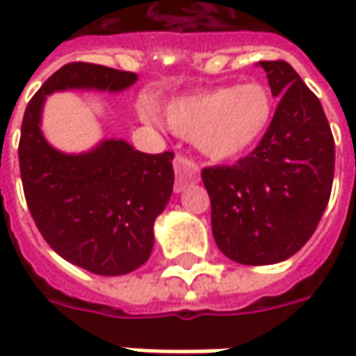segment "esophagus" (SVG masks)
I'll use <instances>...</instances> for the list:
<instances>
[{
  "mask_svg": "<svg viewBox=\"0 0 356 356\" xmlns=\"http://www.w3.org/2000/svg\"><path fill=\"white\" fill-rule=\"evenodd\" d=\"M174 172H176V184L174 190L182 192L188 184H194L200 180V172L196 162H192L190 158L176 156L174 158Z\"/></svg>",
  "mask_w": 356,
  "mask_h": 356,
  "instance_id": "34e87169",
  "label": "esophagus"
}]
</instances>
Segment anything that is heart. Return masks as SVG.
<instances>
[{
    "instance_id": "1",
    "label": "heart",
    "mask_w": 356,
    "mask_h": 356,
    "mask_svg": "<svg viewBox=\"0 0 356 356\" xmlns=\"http://www.w3.org/2000/svg\"><path fill=\"white\" fill-rule=\"evenodd\" d=\"M273 97L261 83L218 87L178 97L164 108L166 127L210 160H234L253 150L273 120Z\"/></svg>"
}]
</instances>
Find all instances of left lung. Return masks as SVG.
I'll list each match as a JSON object with an SVG mask.
<instances>
[{
	"label": "left lung",
	"mask_w": 356,
	"mask_h": 356,
	"mask_svg": "<svg viewBox=\"0 0 356 356\" xmlns=\"http://www.w3.org/2000/svg\"><path fill=\"white\" fill-rule=\"evenodd\" d=\"M280 97L261 143L232 166L202 170L220 252L243 266L297 253L321 220L335 174V140L319 99L285 61H259Z\"/></svg>",
	"instance_id": "left-lung-1"
}]
</instances>
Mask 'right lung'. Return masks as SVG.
<instances>
[{
  "instance_id": "1",
  "label": "right lung",
  "mask_w": 356,
  "mask_h": 356,
  "mask_svg": "<svg viewBox=\"0 0 356 356\" xmlns=\"http://www.w3.org/2000/svg\"><path fill=\"white\" fill-rule=\"evenodd\" d=\"M136 79L103 65L69 63L37 90L21 124V182L35 224L63 259L97 275H124L148 261L154 222L172 196L174 154H146L122 138L63 152L41 130L43 106L53 92H120Z\"/></svg>"
}]
</instances>
